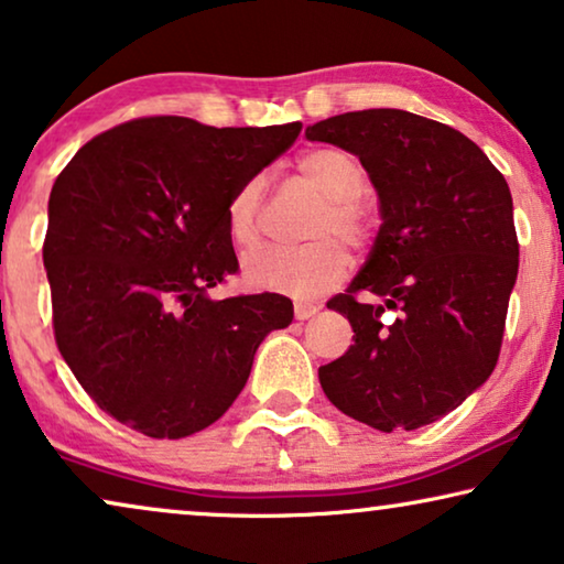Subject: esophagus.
I'll use <instances>...</instances> for the list:
<instances>
[{
    "label": "esophagus",
    "instance_id": "1",
    "mask_svg": "<svg viewBox=\"0 0 564 564\" xmlns=\"http://www.w3.org/2000/svg\"><path fill=\"white\" fill-rule=\"evenodd\" d=\"M315 313H318V307H315V305H311V303H295V318L297 321L313 318Z\"/></svg>",
    "mask_w": 564,
    "mask_h": 564
}]
</instances>
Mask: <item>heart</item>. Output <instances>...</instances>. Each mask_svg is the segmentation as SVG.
Segmentation results:
<instances>
[{"mask_svg": "<svg viewBox=\"0 0 564 564\" xmlns=\"http://www.w3.org/2000/svg\"><path fill=\"white\" fill-rule=\"evenodd\" d=\"M295 172L315 195L321 207L305 228L311 243L297 249H267L243 261V280L253 290L284 292L292 297H315L336 288L349 269L351 249H361L375 236V218L361 203L367 187L365 166L349 151L323 145L297 159ZM264 182L253 176L241 184L226 207L228 236L238 251H253L261 243Z\"/></svg>", "mask_w": 564, "mask_h": 564, "instance_id": "1", "label": "heart"}]
</instances>
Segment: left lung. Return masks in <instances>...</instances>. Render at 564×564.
<instances>
[{"label": "left lung", "instance_id": "obj_1", "mask_svg": "<svg viewBox=\"0 0 564 564\" xmlns=\"http://www.w3.org/2000/svg\"><path fill=\"white\" fill-rule=\"evenodd\" d=\"M305 135L359 156L382 215L361 272L328 300L354 346L318 369L321 388L388 434L434 423L498 365L519 274L511 189L480 145L405 110L344 112Z\"/></svg>", "mask_w": 564, "mask_h": 564}]
</instances>
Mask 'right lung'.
I'll list each match as a JSON object with an SVG mask.
<instances>
[{
    "label": "right lung",
    "mask_w": 564,
    "mask_h": 564,
    "mask_svg": "<svg viewBox=\"0 0 564 564\" xmlns=\"http://www.w3.org/2000/svg\"><path fill=\"white\" fill-rule=\"evenodd\" d=\"M303 126L210 128L138 118L84 143L48 199L53 336L87 395L151 438L203 431L234 405L288 297L213 300L238 272L226 207Z\"/></svg>",
    "instance_id": "1"
}]
</instances>
